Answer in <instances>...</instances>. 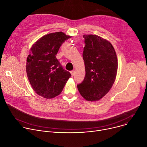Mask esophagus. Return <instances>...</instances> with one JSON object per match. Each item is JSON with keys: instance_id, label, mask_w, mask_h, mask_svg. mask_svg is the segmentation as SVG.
<instances>
[{"instance_id": "34e87169", "label": "esophagus", "mask_w": 147, "mask_h": 147, "mask_svg": "<svg viewBox=\"0 0 147 147\" xmlns=\"http://www.w3.org/2000/svg\"><path fill=\"white\" fill-rule=\"evenodd\" d=\"M71 74L72 76H74V75H75V71H71Z\"/></svg>"}]
</instances>
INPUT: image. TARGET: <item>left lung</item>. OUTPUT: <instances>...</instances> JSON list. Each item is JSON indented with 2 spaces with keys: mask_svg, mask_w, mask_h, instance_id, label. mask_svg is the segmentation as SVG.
I'll return each mask as SVG.
<instances>
[{
  "mask_svg": "<svg viewBox=\"0 0 147 147\" xmlns=\"http://www.w3.org/2000/svg\"><path fill=\"white\" fill-rule=\"evenodd\" d=\"M83 37L86 74L77 87L85 99L97 101L109 92L115 82L118 68L117 55L112 44L106 39L92 34Z\"/></svg>",
  "mask_w": 147,
  "mask_h": 147,
  "instance_id": "1",
  "label": "left lung"
}]
</instances>
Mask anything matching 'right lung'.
<instances>
[{
	"label": "right lung",
	"mask_w": 147,
	"mask_h": 147,
	"mask_svg": "<svg viewBox=\"0 0 147 147\" xmlns=\"http://www.w3.org/2000/svg\"><path fill=\"white\" fill-rule=\"evenodd\" d=\"M71 37L61 31L50 33L40 38L30 49L27 75L35 92L45 99L59 95L71 76L56 58L62 44Z\"/></svg>",
	"instance_id": "obj_1"
}]
</instances>
